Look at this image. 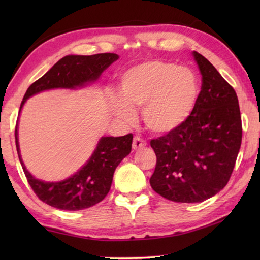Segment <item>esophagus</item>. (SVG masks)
Instances as JSON below:
<instances>
[{
    "label": "esophagus",
    "instance_id": "obj_1",
    "mask_svg": "<svg viewBox=\"0 0 260 260\" xmlns=\"http://www.w3.org/2000/svg\"><path fill=\"white\" fill-rule=\"evenodd\" d=\"M146 146H147V142L142 138H140V136H138V135L134 136L133 144H132V147H133L134 150H138V149H141Z\"/></svg>",
    "mask_w": 260,
    "mask_h": 260
}]
</instances>
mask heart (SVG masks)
Returning a JSON list of instances; mask_svg holds the SVG:
<instances>
[{
	"label": "heart",
	"mask_w": 260,
	"mask_h": 260,
	"mask_svg": "<svg viewBox=\"0 0 260 260\" xmlns=\"http://www.w3.org/2000/svg\"><path fill=\"white\" fill-rule=\"evenodd\" d=\"M199 85L195 73L164 60L139 64L122 73L121 101L113 103V112L125 122H133V110L142 109L149 129L165 133L187 119L195 105Z\"/></svg>",
	"instance_id": "heart-1"
}]
</instances>
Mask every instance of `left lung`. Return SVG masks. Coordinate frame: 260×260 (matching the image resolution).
<instances>
[{"instance_id": "1", "label": "left lung", "mask_w": 260, "mask_h": 260, "mask_svg": "<svg viewBox=\"0 0 260 260\" xmlns=\"http://www.w3.org/2000/svg\"><path fill=\"white\" fill-rule=\"evenodd\" d=\"M193 57L202 88L191 113L177 128L150 141L156 153L153 190L178 203H199L230 181L242 142V121L234 88L199 52Z\"/></svg>"}]
</instances>
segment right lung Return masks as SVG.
Listing matches in <instances>:
<instances>
[{
  "label": "right lung",
  "mask_w": 260,
  "mask_h": 260,
  "mask_svg": "<svg viewBox=\"0 0 260 260\" xmlns=\"http://www.w3.org/2000/svg\"><path fill=\"white\" fill-rule=\"evenodd\" d=\"M119 58L116 54H96L91 56H65L45 76L34 81L26 90L20 104L34 94L52 88H77L98 80L105 69ZM19 110V112H20ZM16 147L26 179L39 199L59 210L78 211L100 203L111 188L116 167L132 150L133 134L119 138L104 136L100 140L95 151L86 165L67 180L59 182H45L35 179L20 158L18 132L15 129Z\"/></svg>",
  "instance_id": "1"
}]
</instances>
